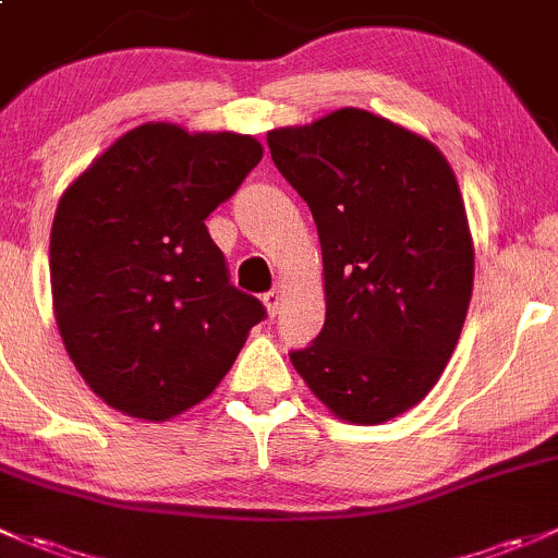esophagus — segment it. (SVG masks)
Wrapping results in <instances>:
<instances>
[{"mask_svg":"<svg viewBox=\"0 0 558 558\" xmlns=\"http://www.w3.org/2000/svg\"><path fill=\"white\" fill-rule=\"evenodd\" d=\"M263 303H266V312L271 314V317H277L279 303H281V290H279V287H274L271 292H266V295H263Z\"/></svg>","mask_w":558,"mask_h":558,"instance_id":"obj_1","label":"esophagus"}]
</instances>
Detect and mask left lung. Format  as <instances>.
<instances>
[{
    "label": "left lung",
    "instance_id": "obj_1",
    "mask_svg": "<svg viewBox=\"0 0 558 558\" xmlns=\"http://www.w3.org/2000/svg\"><path fill=\"white\" fill-rule=\"evenodd\" d=\"M317 222L325 325L292 365L354 424L416 405L449 363L473 292L462 193L438 147L365 109L268 134Z\"/></svg>",
    "mask_w": 558,
    "mask_h": 558
}]
</instances>
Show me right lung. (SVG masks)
<instances>
[{"label": "right lung", "instance_id": "add662e5", "mask_svg": "<svg viewBox=\"0 0 558 558\" xmlns=\"http://www.w3.org/2000/svg\"><path fill=\"white\" fill-rule=\"evenodd\" d=\"M260 158L252 136L145 123L61 195L50 231L56 322L107 405L147 422L187 411L266 319V306L231 284L204 226Z\"/></svg>", "mask_w": 558, "mask_h": 558}]
</instances>
